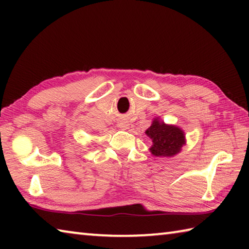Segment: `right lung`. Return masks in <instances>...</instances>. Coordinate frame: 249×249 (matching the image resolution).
Wrapping results in <instances>:
<instances>
[{"instance_id":"1","label":"right lung","mask_w":249,"mask_h":249,"mask_svg":"<svg viewBox=\"0 0 249 249\" xmlns=\"http://www.w3.org/2000/svg\"><path fill=\"white\" fill-rule=\"evenodd\" d=\"M145 134L151 140L149 151L156 157H174L185 145L184 132L176 125L166 124L155 117Z\"/></svg>"}]
</instances>
